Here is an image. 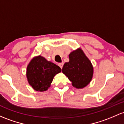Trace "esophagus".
I'll return each instance as SVG.
<instances>
[{"label": "esophagus", "mask_w": 124, "mask_h": 124, "mask_svg": "<svg viewBox=\"0 0 124 124\" xmlns=\"http://www.w3.org/2000/svg\"><path fill=\"white\" fill-rule=\"evenodd\" d=\"M58 65H59V67L61 68V69H62V67H63V63H58Z\"/></svg>", "instance_id": "1"}]
</instances>
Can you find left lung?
Segmentation results:
<instances>
[{
	"mask_svg": "<svg viewBox=\"0 0 124 124\" xmlns=\"http://www.w3.org/2000/svg\"><path fill=\"white\" fill-rule=\"evenodd\" d=\"M69 61L65 63L62 72L72 82L73 86L78 89L89 84L93 76V68L89 59L81 49L72 52L69 55Z\"/></svg>",
	"mask_w": 124,
	"mask_h": 124,
	"instance_id": "1",
	"label": "left lung"
}]
</instances>
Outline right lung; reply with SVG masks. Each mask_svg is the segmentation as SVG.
<instances>
[{
    "label": "right lung",
    "instance_id": "add662e5",
    "mask_svg": "<svg viewBox=\"0 0 124 124\" xmlns=\"http://www.w3.org/2000/svg\"><path fill=\"white\" fill-rule=\"evenodd\" d=\"M61 72L59 66L38 56L31 60L28 65L26 76L30 85L35 91L43 92L48 89L54 77Z\"/></svg>",
    "mask_w": 124,
    "mask_h": 124
}]
</instances>
